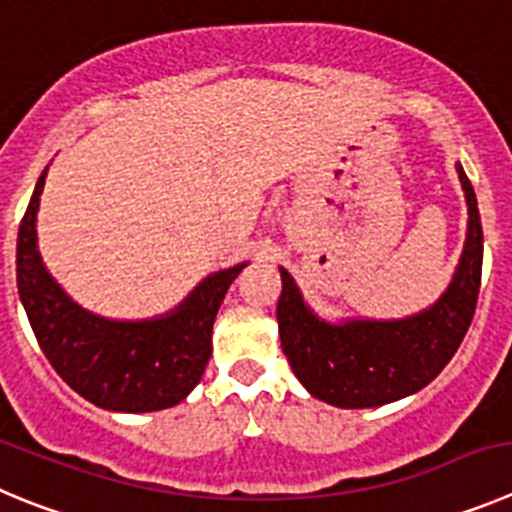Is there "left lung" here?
I'll return each instance as SVG.
<instances>
[{
  "label": "left lung",
  "mask_w": 512,
  "mask_h": 512,
  "mask_svg": "<svg viewBox=\"0 0 512 512\" xmlns=\"http://www.w3.org/2000/svg\"><path fill=\"white\" fill-rule=\"evenodd\" d=\"M470 225L457 274L426 312L393 322L330 325L314 317L297 284L281 271L276 304L281 348L302 386L340 409H370L421 391L457 353L475 317L482 279V223L475 190L457 164Z\"/></svg>",
  "instance_id": "left-lung-1"
}]
</instances>
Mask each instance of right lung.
<instances>
[{
    "instance_id": "1",
    "label": "right lung",
    "mask_w": 512,
    "mask_h": 512,
    "mask_svg": "<svg viewBox=\"0 0 512 512\" xmlns=\"http://www.w3.org/2000/svg\"><path fill=\"white\" fill-rule=\"evenodd\" d=\"M42 172L17 236V287L42 353L58 375L101 409L142 414L170 409L203 378L213 353V322L241 266L208 276L180 307L149 322H114L81 309L37 251L35 218Z\"/></svg>"
}]
</instances>
